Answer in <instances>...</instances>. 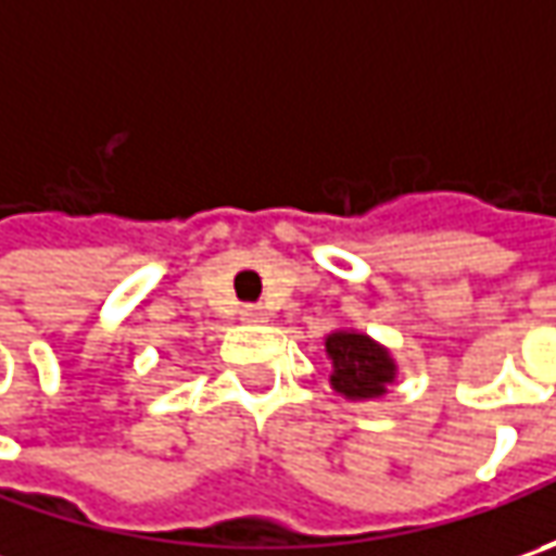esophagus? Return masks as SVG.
I'll return each mask as SVG.
<instances>
[{
    "label": "esophagus",
    "mask_w": 556,
    "mask_h": 556,
    "mask_svg": "<svg viewBox=\"0 0 556 556\" xmlns=\"http://www.w3.org/2000/svg\"><path fill=\"white\" fill-rule=\"evenodd\" d=\"M241 321H247V325H260V321H266V309L250 303V306H244V309H241Z\"/></svg>",
    "instance_id": "1"
}]
</instances>
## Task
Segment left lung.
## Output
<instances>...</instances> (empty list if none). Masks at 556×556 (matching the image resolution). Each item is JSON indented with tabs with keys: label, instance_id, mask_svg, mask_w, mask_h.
<instances>
[{
	"label": "left lung",
	"instance_id": "1",
	"mask_svg": "<svg viewBox=\"0 0 556 556\" xmlns=\"http://www.w3.org/2000/svg\"><path fill=\"white\" fill-rule=\"evenodd\" d=\"M325 350L333 365L331 387L346 399H374V395L387 393V383H393V358L365 333H331L325 340Z\"/></svg>",
	"mask_w": 556,
	"mask_h": 556
}]
</instances>
